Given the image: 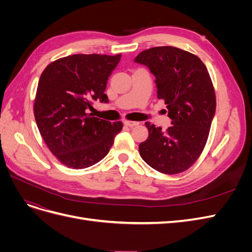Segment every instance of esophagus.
Masks as SVG:
<instances>
[{
  "mask_svg": "<svg viewBox=\"0 0 252 252\" xmlns=\"http://www.w3.org/2000/svg\"><path fill=\"white\" fill-rule=\"evenodd\" d=\"M124 124L128 127H134L136 125H139V122H134V121H124Z\"/></svg>",
  "mask_w": 252,
  "mask_h": 252,
  "instance_id": "34e87169",
  "label": "esophagus"
}]
</instances>
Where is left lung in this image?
Returning a JSON list of instances; mask_svg holds the SVG:
<instances>
[{
	"mask_svg": "<svg viewBox=\"0 0 252 252\" xmlns=\"http://www.w3.org/2000/svg\"><path fill=\"white\" fill-rule=\"evenodd\" d=\"M135 63L147 66L156 77L171 126L166 131L146 122L148 139L139 146L142 158L166 174L185 171L202 154L216 113V94L200 58L172 46L142 51Z\"/></svg>",
	"mask_w": 252,
	"mask_h": 252,
	"instance_id": "1",
	"label": "left lung"
}]
</instances>
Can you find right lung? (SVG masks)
<instances>
[{
  "mask_svg": "<svg viewBox=\"0 0 252 252\" xmlns=\"http://www.w3.org/2000/svg\"><path fill=\"white\" fill-rule=\"evenodd\" d=\"M121 55H73L50 63L42 72L34 100V117L43 140L59 161L83 169L109 152L122 122L88 113L94 101L105 103L108 78Z\"/></svg>",
  "mask_w": 252,
  "mask_h": 252,
  "instance_id": "obj_1",
  "label": "right lung"
}]
</instances>
